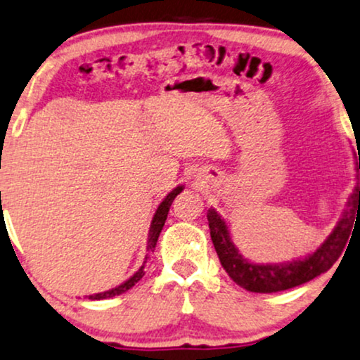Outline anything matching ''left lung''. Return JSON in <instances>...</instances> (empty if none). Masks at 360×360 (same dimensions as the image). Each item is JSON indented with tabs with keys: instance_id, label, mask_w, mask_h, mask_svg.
Returning a JSON list of instances; mask_svg holds the SVG:
<instances>
[{
	"instance_id": "1",
	"label": "left lung",
	"mask_w": 360,
	"mask_h": 360,
	"mask_svg": "<svg viewBox=\"0 0 360 360\" xmlns=\"http://www.w3.org/2000/svg\"><path fill=\"white\" fill-rule=\"evenodd\" d=\"M359 168L360 158L356 163L357 184L354 187L352 195H350L347 210L344 212L342 219L339 220L332 233L326 238V242L305 259L283 262V264H254V262L247 260L238 252V248L233 245L225 220L221 219L215 208H210L207 212L210 237L221 267L230 275V278L248 292L272 294V292H281L302 285V283L316 278L317 275L327 272L342 254L345 245H349L347 242L350 235H354V230H356V225L360 220Z\"/></svg>"
}]
</instances>
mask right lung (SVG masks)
Masks as SVG:
<instances>
[{
	"mask_svg": "<svg viewBox=\"0 0 360 360\" xmlns=\"http://www.w3.org/2000/svg\"><path fill=\"white\" fill-rule=\"evenodd\" d=\"M181 190H184V187H176V188H173L170 193L167 195L165 198H163V202L160 203L158 205V208H157V212H155V215H153V220H152V224H150V232H148V243H146V250H148V254L150 252H153L155 250V245H157V240H158V237H160V232H162V229H163V225H165V220H167V215H168V210H170V207H172V202L175 200V197L176 195H179ZM146 259H148V257H145V262H143V265H141V267L136 270L135 274L131 275L130 278H128L127 282H123L122 285H118V287H115V288H112V290H106V292H101V294H95V295H90L88 297V299L90 300H101V299H110V297H115V295H120V294H123V292H127L128 288H131L133 285H135L136 282L140 281L141 277H143L145 275V264H146Z\"/></svg>",
	"mask_w": 360,
	"mask_h": 360,
	"instance_id": "obj_1",
	"label": "right lung"
}]
</instances>
